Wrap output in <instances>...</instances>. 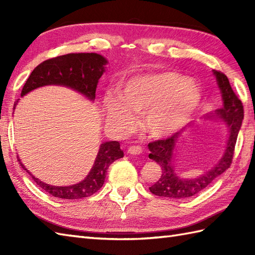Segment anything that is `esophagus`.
I'll return each instance as SVG.
<instances>
[{
    "label": "esophagus",
    "instance_id": "obj_1",
    "mask_svg": "<svg viewBox=\"0 0 255 255\" xmlns=\"http://www.w3.org/2000/svg\"><path fill=\"white\" fill-rule=\"evenodd\" d=\"M127 152L129 154H140L142 153V148L140 147V145H130V147L128 148Z\"/></svg>",
    "mask_w": 255,
    "mask_h": 255
}]
</instances>
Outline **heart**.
Here are the masks:
<instances>
[{
	"label": "heart",
	"mask_w": 255,
	"mask_h": 255,
	"mask_svg": "<svg viewBox=\"0 0 255 255\" xmlns=\"http://www.w3.org/2000/svg\"><path fill=\"white\" fill-rule=\"evenodd\" d=\"M202 103L196 81L171 71L137 74L119 84L117 97L108 95L104 108L108 125L119 134L130 132L133 114L151 137L170 136L191 121Z\"/></svg>",
	"instance_id": "obj_1"
}]
</instances>
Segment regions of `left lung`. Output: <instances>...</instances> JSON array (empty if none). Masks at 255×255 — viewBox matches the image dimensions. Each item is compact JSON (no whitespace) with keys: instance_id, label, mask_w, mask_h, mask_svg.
I'll use <instances>...</instances> for the list:
<instances>
[{"instance_id":"8db88e82","label":"left lung","mask_w":255,"mask_h":255,"mask_svg":"<svg viewBox=\"0 0 255 255\" xmlns=\"http://www.w3.org/2000/svg\"><path fill=\"white\" fill-rule=\"evenodd\" d=\"M213 73L220 90L223 107L215 113L207 114L203 119L205 121L218 119L228 127L229 137L227 140L225 152L217 163H215L208 171L204 172V174L194 178H185L176 174L174 170V159L181 136L180 132L174 133L167 139L156 140L149 143V158L155 161L161 166L162 171L159 180L149 187L150 192L156 196L172 199H184L195 196L210 185L231 164L238 133L240 131L243 121V105L231 89L228 78L216 70H213Z\"/></svg>"}]
</instances>
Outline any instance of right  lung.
Wrapping results in <instances>:
<instances>
[{
  "instance_id": "add662e5",
  "label": "right lung",
  "mask_w": 255,
  "mask_h": 255,
  "mask_svg": "<svg viewBox=\"0 0 255 255\" xmlns=\"http://www.w3.org/2000/svg\"><path fill=\"white\" fill-rule=\"evenodd\" d=\"M107 59L99 53H69L46 60L37 66L27 79L20 96L46 85H60L79 92L90 101L95 100L99 80L105 72ZM17 103L14 104V110ZM124 156L118 141H106L100 145L94 164L83 181L69 186H55L35 177L17 159L21 167L45 192L62 199H80L96 193L104 184L106 172L114 161Z\"/></svg>"
}]
</instances>
